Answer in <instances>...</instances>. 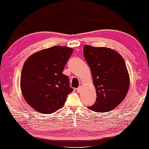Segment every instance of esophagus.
Listing matches in <instances>:
<instances>
[{
	"label": "esophagus",
	"instance_id": "esophagus-1",
	"mask_svg": "<svg viewBox=\"0 0 149 149\" xmlns=\"http://www.w3.org/2000/svg\"><path fill=\"white\" fill-rule=\"evenodd\" d=\"M81 86H79L78 88H77V91L78 92V93H80V92H81Z\"/></svg>",
	"mask_w": 149,
	"mask_h": 149
}]
</instances>
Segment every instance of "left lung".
<instances>
[{"instance_id": "8db88e82", "label": "left lung", "mask_w": 149, "mask_h": 149, "mask_svg": "<svg viewBox=\"0 0 149 149\" xmlns=\"http://www.w3.org/2000/svg\"><path fill=\"white\" fill-rule=\"evenodd\" d=\"M84 54L97 97L88 109L100 113L110 111L123 101L129 90V75L124 59L114 49L89 45L84 46Z\"/></svg>"}]
</instances>
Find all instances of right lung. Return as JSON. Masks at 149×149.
<instances>
[{
  "mask_svg": "<svg viewBox=\"0 0 149 149\" xmlns=\"http://www.w3.org/2000/svg\"><path fill=\"white\" fill-rule=\"evenodd\" d=\"M73 49L53 46L34 53L23 65L20 88L28 104L45 114L56 112L64 105L73 91L69 77L62 74Z\"/></svg>",
  "mask_w": 149,
  "mask_h": 149,
  "instance_id": "obj_1",
  "label": "right lung"
}]
</instances>
